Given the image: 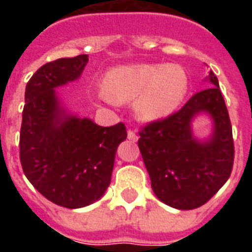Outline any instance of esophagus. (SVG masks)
<instances>
[{
    "label": "esophagus",
    "mask_w": 252,
    "mask_h": 252,
    "mask_svg": "<svg viewBox=\"0 0 252 252\" xmlns=\"http://www.w3.org/2000/svg\"><path fill=\"white\" fill-rule=\"evenodd\" d=\"M128 139H129L131 142L135 143V142H137V139H139V137H137L136 132L132 131V129H128Z\"/></svg>",
    "instance_id": "1"
}]
</instances>
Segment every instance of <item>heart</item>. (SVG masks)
<instances>
[{"instance_id":"heart-1","label":"heart","mask_w":252,"mask_h":252,"mask_svg":"<svg viewBox=\"0 0 252 252\" xmlns=\"http://www.w3.org/2000/svg\"><path fill=\"white\" fill-rule=\"evenodd\" d=\"M188 90L184 68L175 64H132L105 74L97 98L105 104L132 102L142 120L153 121L173 113Z\"/></svg>"}]
</instances>
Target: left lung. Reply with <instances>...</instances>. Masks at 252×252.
I'll return each instance as SVG.
<instances>
[{"label":"left lung","instance_id":"8db88e82","mask_svg":"<svg viewBox=\"0 0 252 252\" xmlns=\"http://www.w3.org/2000/svg\"><path fill=\"white\" fill-rule=\"evenodd\" d=\"M211 86L195 93L178 112L143 126L139 150L151 180V188L166 205L189 211L204 205L231 175L233 166L232 126L213 71ZM208 113L214 132L208 141L195 139L191 121Z\"/></svg>","mask_w":252,"mask_h":252}]
</instances>
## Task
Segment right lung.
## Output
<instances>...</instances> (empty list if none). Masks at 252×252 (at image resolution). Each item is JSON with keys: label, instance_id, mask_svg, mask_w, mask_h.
Listing matches in <instances>:
<instances>
[{"label": "right lung", "instance_id": "1", "mask_svg": "<svg viewBox=\"0 0 252 252\" xmlns=\"http://www.w3.org/2000/svg\"><path fill=\"white\" fill-rule=\"evenodd\" d=\"M88 55L46 63L25 88L20 160L37 191L57 205L77 209L93 204L110 184L117 147L126 139L123 123L99 126L67 113L57 90L81 77Z\"/></svg>", "mask_w": 252, "mask_h": 252}]
</instances>
